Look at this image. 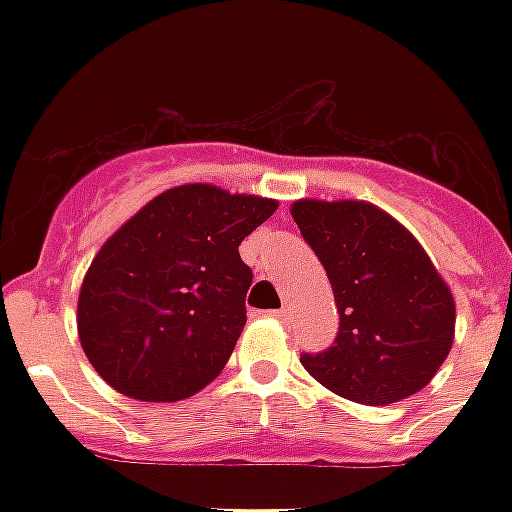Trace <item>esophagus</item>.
<instances>
[{"instance_id":"1","label":"esophagus","mask_w":512,"mask_h":512,"mask_svg":"<svg viewBox=\"0 0 512 512\" xmlns=\"http://www.w3.org/2000/svg\"><path fill=\"white\" fill-rule=\"evenodd\" d=\"M271 316H273V319H279L281 324H287V321H289V311H287V308H279V311H271Z\"/></svg>"}]
</instances>
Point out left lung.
Instances as JSON below:
<instances>
[{
  "instance_id": "1",
  "label": "left lung",
  "mask_w": 512,
  "mask_h": 512,
  "mask_svg": "<svg viewBox=\"0 0 512 512\" xmlns=\"http://www.w3.org/2000/svg\"><path fill=\"white\" fill-rule=\"evenodd\" d=\"M324 265L340 329L300 361L313 380L356 404L385 406L433 380L454 340V300L404 225L366 201L292 204Z\"/></svg>"
}]
</instances>
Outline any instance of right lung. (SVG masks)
I'll return each instance as SVG.
<instances>
[{"label": "right lung", "mask_w": 512, "mask_h": 512, "mask_svg": "<svg viewBox=\"0 0 512 512\" xmlns=\"http://www.w3.org/2000/svg\"><path fill=\"white\" fill-rule=\"evenodd\" d=\"M276 201L215 185L170 188L103 244L79 292L95 372L138 401H180L215 380L247 324L239 244Z\"/></svg>", "instance_id": "add662e5"}]
</instances>
